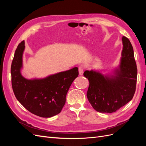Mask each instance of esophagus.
Returning <instances> with one entry per match:
<instances>
[{
    "label": "esophagus",
    "mask_w": 146,
    "mask_h": 146,
    "mask_svg": "<svg viewBox=\"0 0 146 146\" xmlns=\"http://www.w3.org/2000/svg\"><path fill=\"white\" fill-rule=\"evenodd\" d=\"M78 72H79V75L80 76H82L83 74V69L82 67H80L78 68Z\"/></svg>",
    "instance_id": "1"
}]
</instances>
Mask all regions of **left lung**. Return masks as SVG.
Instances as JSON below:
<instances>
[{
	"mask_svg": "<svg viewBox=\"0 0 146 146\" xmlns=\"http://www.w3.org/2000/svg\"><path fill=\"white\" fill-rule=\"evenodd\" d=\"M119 64L108 74L91 69L83 76L90 82L87 98L93 108L100 113H113L130 102L135 94L137 68L133 48L129 39L122 36Z\"/></svg>",
	"mask_w": 146,
	"mask_h": 146,
	"instance_id": "8db88e82",
	"label": "left lung"
}]
</instances>
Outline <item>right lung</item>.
<instances>
[{
	"mask_svg": "<svg viewBox=\"0 0 146 146\" xmlns=\"http://www.w3.org/2000/svg\"><path fill=\"white\" fill-rule=\"evenodd\" d=\"M25 47L23 41L17 46L12 61L13 92L21 105L35 115L42 117L55 116L64 107L69 88L78 76V69L75 67L44 78H27L21 73Z\"/></svg>",
	"mask_w": 146,
	"mask_h": 146,
	"instance_id": "1",
	"label": "right lung"
}]
</instances>
